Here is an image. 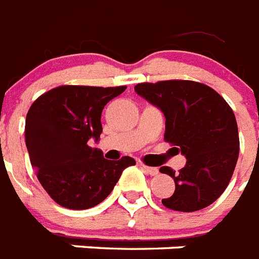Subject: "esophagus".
I'll return each instance as SVG.
<instances>
[{
  "label": "esophagus",
  "mask_w": 259,
  "mask_h": 259,
  "mask_svg": "<svg viewBox=\"0 0 259 259\" xmlns=\"http://www.w3.org/2000/svg\"><path fill=\"white\" fill-rule=\"evenodd\" d=\"M142 168H144V170H145V172L148 173V175H150V176H157V175H158V169H157V168L144 165V164H142Z\"/></svg>",
  "instance_id": "1"
}]
</instances>
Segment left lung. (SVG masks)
I'll return each instance as SVG.
<instances>
[{
  "label": "left lung",
  "mask_w": 259,
  "mask_h": 259,
  "mask_svg": "<svg viewBox=\"0 0 259 259\" xmlns=\"http://www.w3.org/2000/svg\"><path fill=\"white\" fill-rule=\"evenodd\" d=\"M134 91L160 109L165 117L166 142L176 145L187 162L172 177L176 189L162 204L175 211L193 212L208 207L225 192L239 154L234 111L211 87L192 80L140 83Z\"/></svg>",
  "instance_id": "left-lung-1"
}]
</instances>
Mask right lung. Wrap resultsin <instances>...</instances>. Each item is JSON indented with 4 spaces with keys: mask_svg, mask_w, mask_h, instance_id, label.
Segmentation results:
<instances>
[{
    "mask_svg": "<svg viewBox=\"0 0 259 259\" xmlns=\"http://www.w3.org/2000/svg\"><path fill=\"white\" fill-rule=\"evenodd\" d=\"M126 90L119 87L60 86L42 94L25 119L30 164L47 193L62 207L87 209L109 196L134 158L103 157L87 142L99 141L101 115L107 102Z\"/></svg>",
    "mask_w": 259,
    "mask_h": 259,
    "instance_id": "obj_1",
    "label": "right lung"
}]
</instances>
